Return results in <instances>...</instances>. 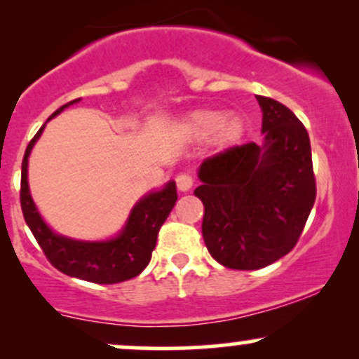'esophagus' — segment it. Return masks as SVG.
<instances>
[{
    "instance_id": "esophagus-1",
    "label": "esophagus",
    "mask_w": 359,
    "mask_h": 359,
    "mask_svg": "<svg viewBox=\"0 0 359 359\" xmlns=\"http://www.w3.org/2000/svg\"><path fill=\"white\" fill-rule=\"evenodd\" d=\"M175 182H177V189H179V191L187 192L192 189L194 177L191 174H179L175 177Z\"/></svg>"
}]
</instances>
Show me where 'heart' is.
<instances>
[{
    "label": "heart",
    "mask_w": 359,
    "mask_h": 359,
    "mask_svg": "<svg viewBox=\"0 0 359 359\" xmlns=\"http://www.w3.org/2000/svg\"><path fill=\"white\" fill-rule=\"evenodd\" d=\"M185 131L196 140H205L214 135L221 147H229L240 142L245 125L238 116H226L216 109H201L187 118Z\"/></svg>",
    "instance_id": "heart-1"
}]
</instances>
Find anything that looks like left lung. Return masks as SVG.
<instances>
[{"mask_svg": "<svg viewBox=\"0 0 359 359\" xmlns=\"http://www.w3.org/2000/svg\"><path fill=\"white\" fill-rule=\"evenodd\" d=\"M265 143L229 147L199 168L203 236L226 269L269 266L297 245L316 201L306 126L282 102L257 96Z\"/></svg>", "mask_w": 359, "mask_h": 359, "instance_id": "1", "label": "left lung"}]
</instances>
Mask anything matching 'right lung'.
Listing matches in <instances>:
<instances>
[{"instance_id": "obj_1", "label": "right lung", "mask_w": 359, "mask_h": 359, "mask_svg": "<svg viewBox=\"0 0 359 359\" xmlns=\"http://www.w3.org/2000/svg\"><path fill=\"white\" fill-rule=\"evenodd\" d=\"M77 101L79 100L60 106L50 118ZM43 126L36 131V135L30 140L27 150H25L22 162V185H20V204H22L23 217L43 255L62 273L88 280L93 283L111 285V283H119L137 277L150 263L151 251L155 250L160 228L174 209L177 201L175 182H168L162 191L143 197L131 211L123 233L114 240L84 243L57 236L36 212L27 182L28 155L42 135Z\"/></svg>"}]
</instances>
